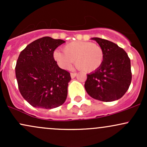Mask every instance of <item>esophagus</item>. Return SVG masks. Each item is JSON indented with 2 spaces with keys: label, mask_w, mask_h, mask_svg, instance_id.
<instances>
[{
  "label": "esophagus",
  "mask_w": 147,
  "mask_h": 147,
  "mask_svg": "<svg viewBox=\"0 0 147 147\" xmlns=\"http://www.w3.org/2000/svg\"><path fill=\"white\" fill-rule=\"evenodd\" d=\"M76 75H77V73H74V72H71V73H70V77H71L72 79L75 78Z\"/></svg>",
  "instance_id": "34e87169"
}]
</instances>
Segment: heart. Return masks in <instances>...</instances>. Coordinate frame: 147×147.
<instances>
[{
    "label": "heart",
    "instance_id": "heart-1",
    "mask_svg": "<svg viewBox=\"0 0 147 147\" xmlns=\"http://www.w3.org/2000/svg\"><path fill=\"white\" fill-rule=\"evenodd\" d=\"M63 52L55 50L53 57L60 68H71L74 61L79 70L91 72L97 70L104 60V51L99 45L90 42L75 41L67 43Z\"/></svg>",
    "mask_w": 147,
    "mask_h": 147
}]
</instances>
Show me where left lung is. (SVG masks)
Here are the masks:
<instances>
[{"instance_id": "left-lung-1", "label": "left lung", "mask_w": 147, "mask_h": 147, "mask_svg": "<svg viewBox=\"0 0 147 147\" xmlns=\"http://www.w3.org/2000/svg\"><path fill=\"white\" fill-rule=\"evenodd\" d=\"M104 51L103 63L97 70L87 75L86 90L92 98L102 102L120 99L128 90L132 74L131 61L126 52L115 43L94 37Z\"/></svg>"}]
</instances>
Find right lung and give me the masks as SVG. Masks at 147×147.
Listing matches in <instances>:
<instances>
[{
  "mask_svg": "<svg viewBox=\"0 0 147 147\" xmlns=\"http://www.w3.org/2000/svg\"><path fill=\"white\" fill-rule=\"evenodd\" d=\"M65 43L45 36L32 42L20 53L16 77L21 95L35 108L51 109L63 104L68 95L70 73L60 68L53 57Z\"/></svg>",
  "mask_w": 147,
  "mask_h": 147,
  "instance_id": "obj_1",
  "label": "right lung"
}]
</instances>
